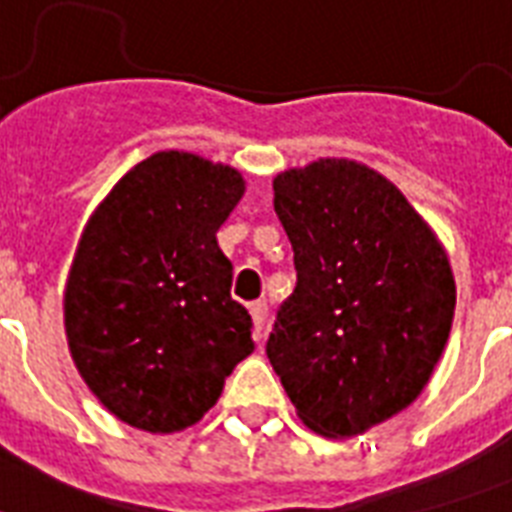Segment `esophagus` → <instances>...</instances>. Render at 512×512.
Instances as JSON below:
<instances>
[{
    "mask_svg": "<svg viewBox=\"0 0 512 512\" xmlns=\"http://www.w3.org/2000/svg\"><path fill=\"white\" fill-rule=\"evenodd\" d=\"M249 313H252V321H255V335L257 340H260L265 332V321H268V303H265V300H257V303L249 305Z\"/></svg>",
    "mask_w": 512,
    "mask_h": 512,
    "instance_id": "1",
    "label": "esophagus"
}]
</instances>
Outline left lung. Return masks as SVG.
<instances>
[{
	"mask_svg": "<svg viewBox=\"0 0 512 512\" xmlns=\"http://www.w3.org/2000/svg\"><path fill=\"white\" fill-rule=\"evenodd\" d=\"M273 209L297 287L265 353L308 428L358 436L428 385L452 329V265L404 193L366 164L319 159L281 172Z\"/></svg>",
	"mask_w": 512,
	"mask_h": 512,
	"instance_id": "1",
	"label": "left lung"
}]
</instances>
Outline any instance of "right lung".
Instances as JSON below:
<instances>
[{
    "label": "right lung",
    "instance_id": "right-lung-1",
    "mask_svg": "<svg viewBox=\"0 0 512 512\" xmlns=\"http://www.w3.org/2000/svg\"><path fill=\"white\" fill-rule=\"evenodd\" d=\"M244 177L185 151L135 164L87 220L63 295L68 350L108 412L148 433L204 417L255 350L217 231Z\"/></svg>",
    "mask_w": 512,
    "mask_h": 512
}]
</instances>
